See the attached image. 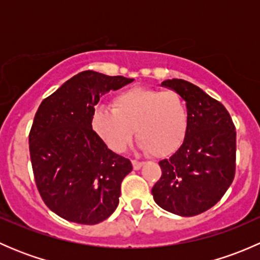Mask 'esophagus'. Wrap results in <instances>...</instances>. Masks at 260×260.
I'll list each match as a JSON object with an SVG mask.
<instances>
[{
  "mask_svg": "<svg viewBox=\"0 0 260 260\" xmlns=\"http://www.w3.org/2000/svg\"><path fill=\"white\" fill-rule=\"evenodd\" d=\"M132 165H133V169H135V170H140L141 167H142L143 165H145V164H143V162L137 161V159H133V161H132Z\"/></svg>",
  "mask_w": 260,
  "mask_h": 260,
  "instance_id": "esophagus-1",
  "label": "esophagus"
}]
</instances>
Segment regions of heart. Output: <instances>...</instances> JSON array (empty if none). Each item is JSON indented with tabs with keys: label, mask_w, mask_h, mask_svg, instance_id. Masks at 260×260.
<instances>
[{
	"label": "heart",
	"mask_w": 260,
	"mask_h": 260,
	"mask_svg": "<svg viewBox=\"0 0 260 260\" xmlns=\"http://www.w3.org/2000/svg\"><path fill=\"white\" fill-rule=\"evenodd\" d=\"M111 106L112 109L96 108L90 125L112 151L124 152L133 129L141 140L140 148L156 157L172 154L185 141L187 107L177 91L133 86L115 94Z\"/></svg>",
	"instance_id": "heart-1"
}]
</instances>
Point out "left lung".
<instances>
[{
  "label": "left lung",
  "instance_id": "obj_1",
  "mask_svg": "<svg viewBox=\"0 0 260 260\" xmlns=\"http://www.w3.org/2000/svg\"><path fill=\"white\" fill-rule=\"evenodd\" d=\"M161 85L186 102L188 127L180 148L158 162L162 175L152 195L166 211L195 216L212 208L234 180L237 132L226 108L199 86L182 79Z\"/></svg>",
  "mask_w": 260,
  "mask_h": 260
}]
</instances>
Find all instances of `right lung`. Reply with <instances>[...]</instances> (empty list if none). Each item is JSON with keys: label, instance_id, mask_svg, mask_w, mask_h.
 Returning a JSON list of instances; mask_svg holds the SVG:
<instances>
[{"label": "right lung", "instance_id": "obj_1", "mask_svg": "<svg viewBox=\"0 0 260 260\" xmlns=\"http://www.w3.org/2000/svg\"><path fill=\"white\" fill-rule=\"evenodd\" d=\"M132 81L85 70L36 112L28 136L34 177L46 206L68 221L98 224L119 204L120 183L132 164L107 147L90 119L102 95Z\"/></svg>", "mask_w": 260, "mask_h": 260}]
</instances>
